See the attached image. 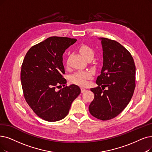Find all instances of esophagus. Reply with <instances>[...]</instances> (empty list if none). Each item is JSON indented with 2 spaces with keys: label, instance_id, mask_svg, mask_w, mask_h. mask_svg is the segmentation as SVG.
Returning <instances> with one entry per match:
<instances>
[{
  "label": "esophagus",
  "instance_id": "obj_1",
  "mask_svg": "<svg viewBox=\"0 0 152 152\" xmlns=\"http://www.w3.org/2000/svg\"><path fill=\"white\" fill-rule=\"evenodd\" d=\"M86 91V89L85 88H83V87H81V92H82V93H83V92H85Z\"/></svg>",
  "mask_w": 152,
  "mask_h": 152
}]
</instances>
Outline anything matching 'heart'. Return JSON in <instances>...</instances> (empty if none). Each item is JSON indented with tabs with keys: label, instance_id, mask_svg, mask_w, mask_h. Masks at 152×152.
<instances>
[{
	"label": "heart",
	"instance_id": "1",
	"mask_svg": "<svg viewBox=\"0 0 152 152\" xmlns=\"http://www.w3.org/2000/svg\"><path fill=\"white\" fill-rule=\"evenodd\" d=\"M78 50L85 58L87 59L88 58H93L94 57V50L87 45L83 44L80 45L78 48ZM90 77L91 75L88 72L79 71L71 75L70 79L72 83L81 86H85L87 84V80Z\"/></svg>",
	"mask_w": 152,
	"mask_h": 152
}]
</instances>
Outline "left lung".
<instances>
[{
  "mask_svg": "<svg viewBox=\"0 0 152 152\" xmlns=\"http://www.w3.org/2000/svg\"><path fill=\"white\" fill-rule=\"evenodd\" d=\"M100 39L104 64L96 80L99 86L90 88L94 99L88 109L96 118L108 120L122 112L132 99L135 88V65L131 53L118 42Z\"/></svg>",
  "mask_w": 152,
  "mask_h": 152,
  "instance_id": "left-lung-1",
  "label": "left lung"
}]
</instances>
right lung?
Returning <instances> with one entry per match:
<instances>
[{"mask_svg":"<svg viewBox=\"0 0 152 152\" xmlns=\"http://www.w3.org/2000/svg\"><path fill=\"white\" fill-rule=\"evenodd\" d=\"M76 41L50 37L32 46L23 60L20 80L24 98L34 113L48 122L64 118L81 92L76 85L66 86L63 77V53ZM62 84L64 87L61 89Z\"/></svg>","mask_w":152,"mask_h":152,"instance_id":"add662e5","label":"right lung"}]
</instances>
